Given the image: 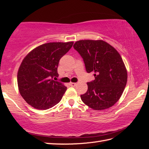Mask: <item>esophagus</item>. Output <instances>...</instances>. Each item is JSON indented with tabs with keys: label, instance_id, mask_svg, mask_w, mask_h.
I'll return each mask as SVG.
<instances>
[{
	"label": "esophagus",
	"instance_id": "obj_1",
	"mask_svg": "<svg viewBox=\"0 0 149 149\" xmlns=\"http://www.w3.org/2000/svg\"><path fill=\"white\" fill-rule=\"evenodd\" d=\"M76 83H70V85L71 86H76Z\"/></svg>",
	"mask_w": 149,
	"mask_h": 149
}]
</instances>
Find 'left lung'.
<instances>
[{
    "mask_svg": "<svg viewBox=\"0 0 149 149\" xmlns=\"http://www.w3.org/2000/svg\"><path fill=\"white\" fill-rule=\"evenodd\" d=\"M74 48L81 55L88 73H94L95 80L87 83L88 90L81 95L83 102L95 110L113 106L127 84V72L117 50L102 40H79Z\"/></svg>",
    "mask_w": 149,
    "mask_h": 149,
    "instance_id": "obj_1",
    "label": "left lung"
}]
</instances>
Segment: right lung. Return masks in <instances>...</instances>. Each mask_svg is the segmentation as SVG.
Segmentation results:
<instances>
[{"instance_id": "right-lung-1", "label": "right lung", "mask_w": 149, "mask_h": 149, "mask_svg": "<svg viewBox=\"0 0 149 149\" xmlns=\"http://www.w3.org/2000/svg\"><path fill=\"white\" fill-rule=\"evenodd\" d=\"M74 42L45 43L25 57L17 74L18 90L26 102L34 108H51L61 100L66 87L52 79L58 76L59 60Z\"/></svg>"}]
</instances>
